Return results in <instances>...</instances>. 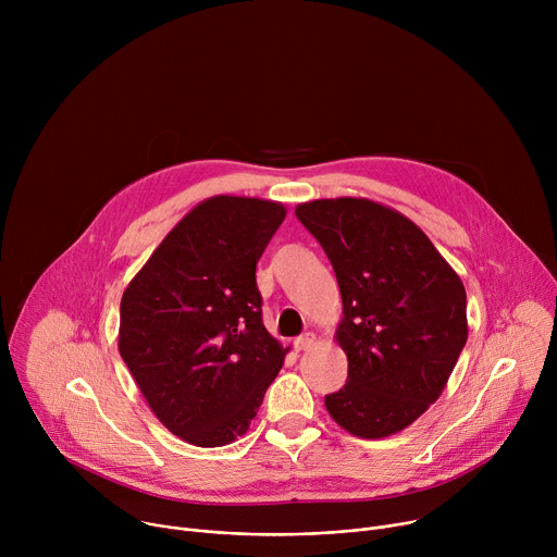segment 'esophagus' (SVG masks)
I'll return each mask as SVG.
<instances>
[{
    "label": "esophagus",
    "mask_w": 557,
    "mask_h": 557,
    "mask_svg": "<svg viewBox=\"0 0 557 557\" xmlns=\"http://www.w3.org/2000/svg\"><path fill=\"white\" fill-rule=\"evenodd\" d=\"M314 342H317V335H314V333H304L301 337L295 339V348H297V350H308L310 346H314Z\"/></svg>",
    "instance_id": "34e87169"
}]
</instances>
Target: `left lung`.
Here are the masks:
<instances>
[{"mask_svg":"<svg viewBox=\"0 0 557 557\" xmlns=\"http://www.w3.org/2000/svg\"><path fill=\"white\" fill-rule=\"evenodd\" d=\"M326 251L342 290L335 339L348 357L346 385L326 396L337 425L385 438L412 425L443 394L467 342V295L458 273L404 213L368 198L295 207Z\"/></svg>","mask_w":557,"mask_h":557,"instance_id":"obj_1","label":"left lung"}]
</instances>
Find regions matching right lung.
I'll use <instances>...</instances> for the list:
<instances>
[{
  "instance_id": "add662e5",
  "label": "right lung",
  "mask_w": 557,
  "mask_h": 557,
  "mask_svg": "<svg viewBox=\"0 0 557 557\" xmlns=\"http://www.w3.org/2000/svg\"><path fill=\"white\" fill-rule=\"evenodd\" d=\"M284 218L282 202L207 198L123 293L119 352L156 419L196 447L247 434L288 352L262 324L256 284Z\"/></svg>"
}]
</instances>
